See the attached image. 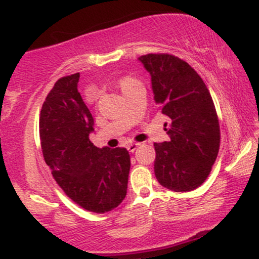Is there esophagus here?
I'll return each mask as SVG.
<instances>
[{
  "mask_svg": "<svg viewBox=\"0 0 259 259\" xmlns=\"http://www.w3.org/2000/svg\"><path fill=\"white\" fill-rule=\"evenodd\" d=\"M139 145L140 144H135V142H133V144H129L126 146V148H127V151H129V152H134V151L136 150V148L139 147Z\"/></svg>",
  "mask_w": 259,
  "mask_h": 259,
  "instance_id": "1",
  "label": "esophagus"
}]
</instances>
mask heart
Listing matches in <instances>:
<instances>
[{
	"label": "heart",
	"mask_w": 259,
	"mask_h": 259,
	"mask_svg": "<svg viewBox=\"0 0 259 259\" xmlns=\"http://www.w3.org/2000/svg\"><path fill=\"white\" fill-rule=\"evenodd\" d=\"M135 82H136L135 80L132 79V78H125V79H123V80H121V81H120V84H119L121 91L125 92V91L127 90V89H129L132 85L135 84Z\"/></svg>",
	"instance_id": "heart-1"
}]
</instances>
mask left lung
<instances>
[{"label":"left lung","instance_id":"left-lung-1","mask_svg":"<svg viewBox=\"0 0 259 259\" xmlns=\"http://www.w3.org/2000/svg\"><path fill=\"white\" fill-rule=\"evenodd\" d=\"M139 61L151 75L154 101L169 118L170 140L154 144L157 180L175 192L197 189L209 175L221 144L209 91L194 68L175 56L150 53Z\"/></svg>","mask_w":259,"mask_h":259}]
</instances>
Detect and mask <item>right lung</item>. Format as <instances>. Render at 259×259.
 <instances>
[{
    "label": "right lung",
    "instance_id": "1",
    "mask_svg": "<svg viewBox=\"0 0 259 259\" xmlns=\"http://www.w3.org/2000/svg\"><path fill=\"white\" fill-rule=\"evenodd\" d=\"M80 74L57 80L40 113L44 158L65 195L89 212L106 213L125 198L126 148H99L90 141L94 118L78 91Z\"/></svg>",
    "mask_w": 259,
    "mask_h": 259
}]
</instances>
